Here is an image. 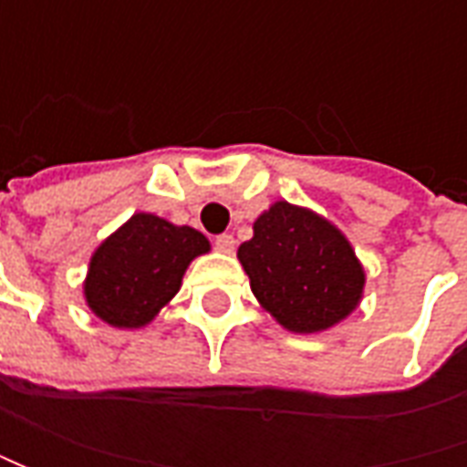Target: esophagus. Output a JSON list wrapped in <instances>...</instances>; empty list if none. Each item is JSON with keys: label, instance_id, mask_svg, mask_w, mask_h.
I'll use <instances>...</instances> for the list:
<instances>
[{"label": "esophagus", "instance_id": "1", "mask_svg": "<svg viewBox=\"0 0 467 467\" xmlns=\"http://www.w3.org/2000/svg\"><path fill=\"white\" fill-rule=\"evenodd\" d=\"M215 249H218V252H223V254H231V252H234V236H231V234H221V236H215Z\"/></svg>", "mask_w": 467, "mask_h": 467}]
</instances>
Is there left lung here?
Here are the masks:
<instances>
[{"label": "left lung", "instance_id": "obj_1", "mask_svg": "<svg viewBox=\"0 0 467 467\" xmlns=\"http://www.w3.org/2000/svg\"><path fill=\"white\" fill-rule=\"evenodd\" d=\"M239 262L262 309L301 335L343 322L367 283L340 228L285 200L254 221V236L239 246Z\"/></svg>", "mask_w": 467, "mask_h": 467}]
</instances>
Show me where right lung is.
<instances>
[{
    "label": "right lung",
    "mask_w": 467,
    "mask_h": 467,
    "mask_svg": "<svg viewBox=\"0 0 467 467\" xmlns=\"http://www.w3.org/2000/svg\"><path fill=\"white\" fill-rule=\"evenodd\" d=\"M205 252L210 242L200 231L135 213L93 252L85 301L111 327H145L179 294L189 262Z\"/></svg>",
    "instance_id": "1"
}]
</instances>
